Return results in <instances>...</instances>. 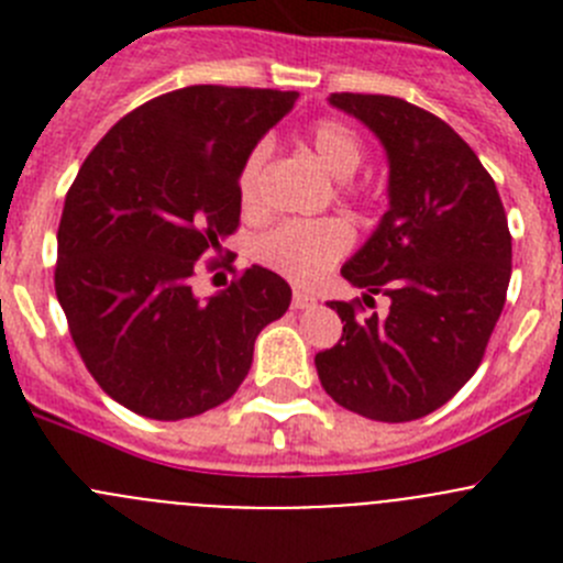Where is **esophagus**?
Wrapping results in <instances>:
<instances>
[{"instance_id": "1", "label": "esophagus", "mask_w": 563, "mask_h": 563, "mask_svg": "<svg viewBox=\"0 0 563 563\" xmlns=\"http://www.w3.org/2000/svg\"><path fill=\"white\" fill-rule=\"evenodd\" d=\"M312 305H316V298H312L310 292L292 290V307H296V310H307V307H312Z\"/></svg>"}]
</instances>
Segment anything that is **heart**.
Listing matches in <instances>:
<instances>
[{"mask_svg": "<svg viewBox=\"0 0 563 563\" xmlns=\"http://www.w3.org/2000/svg\"><path fill=\"white\" fill-rule=\"evenodd\" d=\"M312 152L324 168L341 177V191L346 197H361L363 186L346 180L363 163L361 134L346 121L338 118H321L310 126ZM271 141L253 143L251 152L239 166L236 174V197L239 206L247 217H258L265 208V174L271 163ZM352 247V228L338 217H321V220H285L256 239L253 256L258 265L278 276L290 278L296 285H312L324 276L338 258L346 256Z\"/></svg>", "mask_w": 563, "mask_h": 563, "instance_id": "obj_1", "label": "heart"}]
</instances>
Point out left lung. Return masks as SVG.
<instances>
[{
  "label": "left lung",
  "mask_w": 563,
  "mask_h": 563,
  "mask_svg": "<svg viewBox=\"0 0 563 563\" xmlns=\"http://www.w3.org/2000/svg\"><path fill=\"white\" fill-rule=\"evenodd\" d=\"M389 154V211L341 276L366 296L330 301L341 341L318 352L327 395L361 417L409 422L471 380L505 307L510 231L494 177L437 114L391 96L332 92ZM375 295L390 312L365 316Z\"/></svg>",
  "instance_id": "8db88e82"
}]
</instances>
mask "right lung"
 I'll return each mask as SVG.
<instances>
[{
    "instance_id": "obj_1",
    "label": "right lung",
    "mask_w": 563,
    "mask_h": 563,
    "mask_svg": "<svg viewBox=\"0 0 563 563\" xmlns=\"http://www.w3.org/2000/svg\"><path fill=\"white\" fill-rule=\"evenodd\" d=\"M298 92L194 84L123 114L87 154L58 222L56 296L89 375L152 420L225 402L245 380L256 335L290 307L267 267L236 273L208 301L200 258L239 228L236 174Z\"/></svg>"
}]
</instances>
